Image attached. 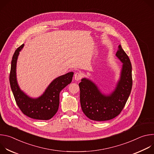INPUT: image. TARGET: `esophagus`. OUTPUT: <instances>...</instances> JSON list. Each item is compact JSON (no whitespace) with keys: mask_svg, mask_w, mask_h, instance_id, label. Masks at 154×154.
Returning <instances> with one entry per match:
<instances>
[{"mask_svg":"<svg viewBox=\"0 0 154 154\" xmlns=\"http://www.w3.org/2000/svg\"><path fill=\"white\" fill-rule=\"evenodd\" d=\"M82 77H83V76H82V74L81 73H80V72H77V73H75V75H74V79H75V80H76V81H79L80 80L82 79Z\"/></svg>","mask_w":154,"mask_h":154,"instance_id":"34e87169","label":"esophagus"}]
</instances>
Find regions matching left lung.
<instances>
[{
  "mask_svg": "<svg viewBox=\"0 0 154 154\" xmlns=\"http://www.w3.org/2000/svg\"><path fill=\"white\" fill-rule=\"evenodd\" d=\"M116 56L122 65L119 79L111 93H102L97 85L88 79L83 78L79 84L82 111L91 120L103 121L115 118L122 110L130 94L132 87L130 60L121 45Z\"/></svg>",
  "mask_w": 154,
  "mask_h": 154,
  "instance_id": "8db88e82",
  "label": "left lung"
}]
</instances>
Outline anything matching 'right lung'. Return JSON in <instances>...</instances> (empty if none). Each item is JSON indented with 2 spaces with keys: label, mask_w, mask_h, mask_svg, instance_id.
<instances>
[{
  "label": "right lung",
  "mask_w": 154,
  "mask_h": 154,
  "mask_svg": "<svg viewBox=\"0 0 154 154\" xmlns=\"http://www.w3.org/2000/svg\"><path fill=\"white\" fill-rule=\"evenodd\" d=\"M24 46V44L16 50L11 60L10 83L16 102L21 112L29 118L38 120L50 119L58 109L60 91L71 83L74 72H70L57 77L42 95L37 98L30 97L20 90L16 78L17 60Z\"/></svg>",
  "instance_id": "1"
}]
</instances>
